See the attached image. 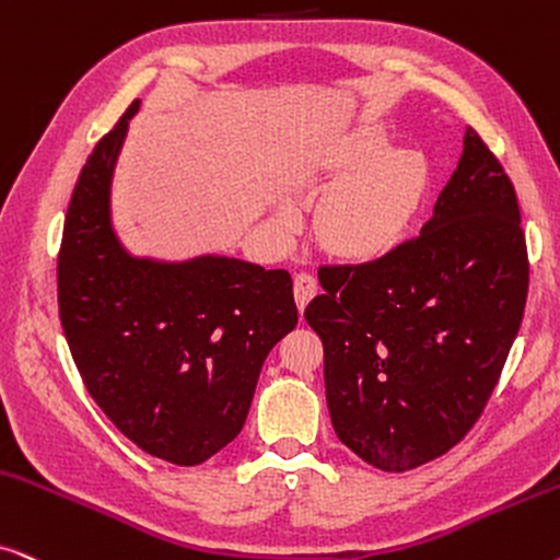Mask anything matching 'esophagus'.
<instances>
[{
	"label": "esophagus",
	"mask_w": 560,
	"mask_h": 560,
	"mask_svg": "<svg viewBox=\"0 0 560 560\" xmlns=\"http://www.w3.org/2000/svg\"><path fill=\"white\" fill-rule=\"evenodd\" d=\"M316 290H318V282H316L314 275H308V272H298L295 278H293V293H295V303H298V308H301V311L306 308L311 298L316 295Z\"/></svg>",
	"instance_id": "1"
}]
</instances>
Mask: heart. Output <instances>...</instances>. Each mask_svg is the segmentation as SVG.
Here are the masks:
<instances>
[{
    "mask_svg": "<svg viewBox=\"0 0 560 560\" xmlns=\"http://www.w3.org/2000/svg\"><path fill=\"white\" fill-rule=\"evenodd\" d=\"M386 151V136L368 128L354 138L342 170L354 172L326 195L316 213V236L326 252L370 259L388 252L409 226L424 192L427 166L413 151ZM282 226L293 213L282 210Z\"/></svg>",
    "mask_w": 560,
    "mask_h": 560,
    "instance_id": "b5f03b06",
    "label": "heart"
}]
</instances>
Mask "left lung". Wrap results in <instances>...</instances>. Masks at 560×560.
Instances as JSON below:
<instances>
[{"label": "left lung", "instance_id": "8db88e82", "mask_svg": "<svg viewBox=\"0 0 560 560\" xmlns=\"http://www.w3.org/2000/svg\"><path fill=\"white\" fill-rule=\"evenodd\" d=\"M306 322L324 345L337 438L373 468H419L483 413L525 314L529 262L504 166L474 128L422 234L318 267Z\"/></svg>", "mask_w": 560, "mask_h": 560}]
</instances>
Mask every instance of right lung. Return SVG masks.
<instances>
[{"label":"right lung","instance_id":"add662e5","mask_svg":"<svg viewBox=\"0 0 560 560\" xmlns=\"http://www.w3.org/2000/svg\"><path fill=\"white\" fill-rule=\"evenodd\" d=\"M138 100L82 166L58 249V316L94 404L143 453L198 466L242 432L259 370L295 329L285 270L231 257H130L113 166Z\"/></svg>","mask_w":560,"mask_h":560}]
</instances>
